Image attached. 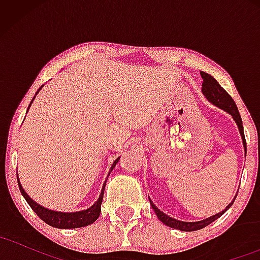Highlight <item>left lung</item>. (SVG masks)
<instances>
[{
	"mask_svg": "<svg viewBox=\"0 0 260 260\" xmlns=\"http://www.w3.org/2000/svg\"><path fill=\"white\" fill-rule=\"evenodd\" d=\"M201 76L203 78L202 91H203V94H204V96L207 98V99L210 101L213 105L220 107V109H222L223 111L229 112L230 115L232 116V118L235 120L236 124H237L238 129H240L241 137H242L244 151H247L246 139H244V133H243L242 118H241L240 112H238V109H237V106H236L234 99L230 96V95L228 94V91H226L225 89H223L222 86L216 82V79L213 78L210 74H208L205 72H201ZM236 197H237V194H236ZM236 197L234 198V201L230 203L228 207H226V209H223L222 211L215 214V215L208 217V219L202 220V221H196V222L180 221V220H176V219H174V217H170L169 215H166L165 213H162L160 209H157L156 207H155V204L150 201V199H149V201H150V205H151V208L154 209L157 219H159L162 223H165L166 226H169V228H172V229H176V230H180V231H197V230L204 229L205 226L210 225L211 222L215 221L216 219H219V217L221 216L222 214L225 213V211L228 210V209L231 207L232 204H234Z\"/></svg>",
	"mask_w": 260,
	"mask_h": 260,
	"instance_id": "8db88e82",
	"label": "left lung"
}]
</instances>
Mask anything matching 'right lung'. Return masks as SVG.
<instances>
[{
  "instance_id": "obj_1",
  "label": "right lung",
  "mask_w": 260,
  "mask_h": 260,
  "mask_svg": "<svg viewBox=\"0 0 260 260\" xmlns=\"http://www.w3.org/2000/svg\"><path fill=\"white\" fill-rule=\"evenodd\" d=\"M41 88H43V86H40V88H39V90H40ZM39 90H38V92H39ZM34 99H35V96H34ZM31 103H30V105H31ZM30 105H29V107H30ZM118 160H120V157H117V159L113 161L110 172L112 171L113 168H115L116 164L118 162ZM110 172H109V175H110ZM105 184H106V182H105ZM105 184H104L103 190H101L99 199H98V201L92 204V207L86 209V210L76 211V213H62V211L50 210V209L44 208L43 205L38 204L37 202L32 201L30 197L26 194L25 190L23 189L22 184H20V182H19V178H18V186H19L20 193H22L23 197H24L25 201L28 202V204L30 205V208L32 209V210L35 211V214H37V215L40 217L43 221L46 222L47 225L52 226V228H56V229L84 228V226H88L94 221H96V219L99 217L100 211H101V203H103Z\"/></svg>"
}]
</instances>
